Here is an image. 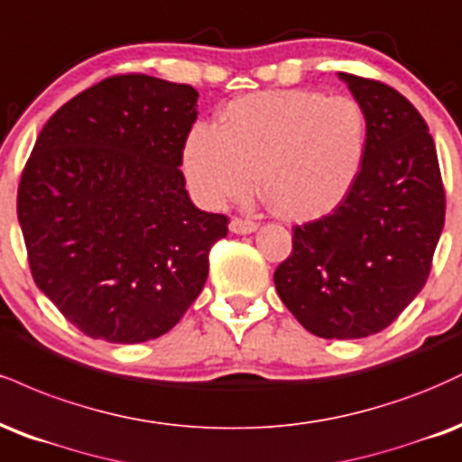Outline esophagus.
<instances>
[{
	"instance_id": "obj_1",
	"label": "esophagus",
	"mask_w": 462,
	"mask_h": 462,
	"mask_svg": "<svg viewBox=\"0 0 462 462\" xmlns=\"http://www.w3.org/2000/svg\"><path fill=\"white\" fill-rule=\"evenodd\" d=\"M231 233H240V236H246V233L257 231V222L253 220H244V218H233L229 222Z\"/></svg>"
}]
</instances>
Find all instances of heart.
Instances as JSON below:
<instances>
[{
	"mask_svg": "<svg viewBox=\"0 0 462 462\" xmlns=\"http://www.w3.org/2000/svg\"><path fill=\"white\" fill-rule=\"evenodd\" d=\"M367 140V116L350 97L305 88L259 92L231 101L218 127H192L183 172L208 208L244 199L259 175V188L281 216L316 220L352 192Z\"/></svg>",
	"mask_w": 462,
	"mask_h": 462,
	"instance_id": "1",
	"label": "heart"
}]
</instances>
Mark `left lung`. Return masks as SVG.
Returning a JSON list of instances; mask_svg holds the SVG:
<instances>
[{
  "instance_id": "left-lung-1",
  "label": "left lung",
  "mask_w": 462,
  "mask_h": 462,
  "mask_svg": "<svg viewBox=\"0 0 462 462\" xmlns=\"http://www.w3.org/2000/svg\"><path fill=\"white\" fill-rule=\"evenodd\" d=\"M337 75L370 125L365 162L333 214L296 226L274 285L309 333L361 339L387 328L426 285L446 194L435 140L413 103L381 81Z\"/></svg>"
}]
</instances>
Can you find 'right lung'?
<instances>
[{
    "label": "right lung",
    "mask_w": 462,
    "mask_h": 462,
    "mask_svg": "<svg viewBox=\"0 0 462 462\" xmlns=\"http://www.w3.org/2000/svg\"><path fill=\"white\" fill-rule=\"evenodd\" d=\"M188 84L116 75L49 118L16 197L38 290L92 339L140 344L197 300L226 216L189 200L183 144L197 121Z\"/></svg>",
    "instance_id": "obj_1"
}]
</instances>
